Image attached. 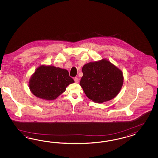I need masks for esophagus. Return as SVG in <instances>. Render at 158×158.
<instances>
[{"mask_svg": "<svg viewBox=\"0 0 158 158\" xmlns=\"http://www.w3.org/2000/svg\"><path fill=\"white\" fill-rule=\"evenodd\" d=\"M74 81H75L77 83H79V78H78V77H75L74 78Z\"/></svg>", "mask_w": 158, "mask_h": 158, "instance_id": "34e87169", "label": "esophagus"}]
</instances>
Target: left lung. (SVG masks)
Listing matches in <instances>:
<instances>
[{"mask_svg":"<svg viewBox=\"0 0 158 158\" xmlns=\"http://www.w3.org/2000/svg\"><path fill=\"white\" fill-rule=\"evenodd\" d=\"M82 72L80 85L86 96L96 103L114 98L123 84V72L106 59L86 64Z\"/></svg>","mask_w":158,"mask_h":158,"instance_id":"1","label":"left lung"}]
</instances>
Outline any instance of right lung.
Here are the masks:
<instances>
[{
  "label": "right lung",
  "instance_id": "1",
  "mask_svg": "<svg viewBox=\"0 0 158 158\" xmlns=\"http://www.w3.org/2000/svg\"><path fill=\"white\" fill-rule=\"evenodd\" d=\"M74 83L67 69L52 65H40L31 77L29 87L34 96L45 100H53Z\"/></svg>",
  "mask_w": 158,
  "mask_h": 158
}]
</instances>
